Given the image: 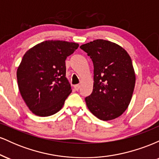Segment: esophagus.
Listing matches in <instances>:
<instances>
[{"instance_id":"1","label":"esophagus","mask_w":159,"mask_h":159,"mask_svg":"<svg viewBox=\"0 0 159 159\" xmlns=\"http://www.w3.org/2000/svg\"><path fill=\"white\" fill-rule=\"evenodd\" d=\"M74 88L76 90H78L80 89V85L79 84H75L74 86Z\"/></svg>"}]
</instances>
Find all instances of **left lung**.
<instances>
[{"label":"left lung","mask_w":159,"mask_h":159,"mask_svg":"<svg viewBox=\"0 0 159 159\" xmlns=\"http://www.w3.org/2000/svg\"><path fill=\"white\" fill-rule=\"evenodd\" d=\"M93 63V88L85 98L87 106L98 119L121 116L130 103L135 84L132 59L126 51L110 41L96 39L80 46Z\"/></svg>","instance_id":"8db88e82"}]
</instances>
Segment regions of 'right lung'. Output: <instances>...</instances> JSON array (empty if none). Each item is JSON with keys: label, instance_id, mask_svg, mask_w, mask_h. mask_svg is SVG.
<instances>
[{"label": "right lung", "instance_id": "add662e5", "mask_svg": "<svg viewBox=\"0 0 159 159\" xmlns=\"http://www.w3.org/2000/svg\"><path fill=\"white\" fill-rule=\"evenodd\" d=\"M78 48L77 43L48 40L25 53L17 69L18 85L34 114L51 116L63 107L72 92L66 78L65 61Z\"/></svg>", "mask_w": 159, "mask_h": 159}]
</instances>
